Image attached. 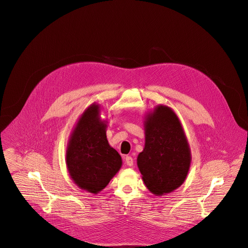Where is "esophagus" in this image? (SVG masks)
<instances>
[{
	"instance_id": "obj_1",
	"label": "esophagus",
	"mask_w": 248,
	"mask_h": 248,
	"mask_svg": "<svg viewBox=\"0 0 248 248\" xmlns=\"http://www.w3.org/2000/svg\"><path fill=\"white\" fill-rule=\"evenodd\" d=\"M124 162H125V164H126L128 167H131V166L133 165V159H132V157H130V156H125V157H124Z\"/></svg>"
}]
</instances>
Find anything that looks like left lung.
I'll return each instance as SVG.
<instances>
[{"label": "left lung", "mask_w": 248, "mask_h": 248, "mask_svg": "<svg viewBox=\"0 0 248 248\" xmlns=\"http://www.w3.org/2000/svg\"><path fill=\"white\" fill-rule=\"evenodd\" d=\"M145 144L137 167L146 187L155 195L179 188L186 181L191 152L183 124L171 108L158 105L144 116Z\"/></svg>", "instance_id": "8db88e82"}]
</instances>
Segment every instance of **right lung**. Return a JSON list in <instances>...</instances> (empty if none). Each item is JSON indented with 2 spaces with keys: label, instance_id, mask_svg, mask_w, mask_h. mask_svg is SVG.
<instances>
[{
  "label": "right lung",
  "instance_id": "add662e5",
  "mask_svg": "<svg viewBox=\"0 0 248 248\" xmlns=\"http://www.w3.org/2000/svg\"><path fill=\"white\" fill-rule=\"evenodd\" d=\"M100 105L91 104L78 118L66 146L65 164L70 179L82 190L97 194L120 170L121 155L109 144Z\"/></svg>",
  "mask_w": 248,
  "mask_h": 248
}]
</instances>
